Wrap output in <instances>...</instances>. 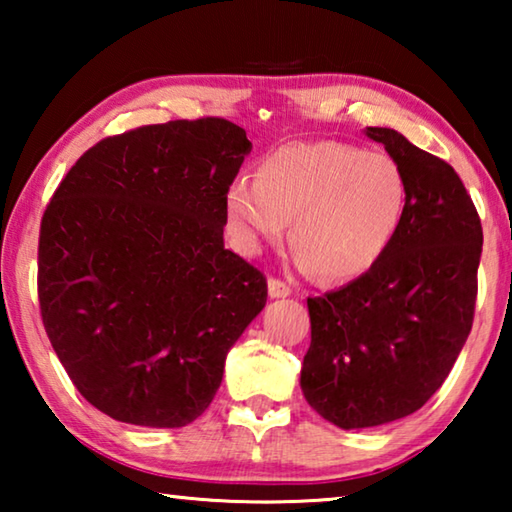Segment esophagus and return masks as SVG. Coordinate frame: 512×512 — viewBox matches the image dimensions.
I'll return each instance as SVG.
<instances>
[{
	"mask_svg": "<svg viewBox=\"0 0 512 512\" xmlns=\"http://www.w3.org/2000/svg\"><path fill=\"white\" fill-rule=\"evenodd\" d=\"M268 296L271 298H289L291 296V287L289 284H284L282 280H268Z\"/></svg>",
	"mask_w": 512,
	"mask_h": 512,
	"instance_id": "esophagus-1",
	"label": "esophagus"
}]
</instances>
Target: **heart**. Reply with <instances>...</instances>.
I'll return each mask as SVG.
<instances>
[{
    "instance_id": "1",
    "label": "heart",
    "mask_w": 512,
    "mask_h": 512,
    "mask_svg": "<svg viewBox=\"0 0 512 512\" xmlns=\"http://www.w3.org/2000/svg\"><path fill=\"white\" fill-rule=\"evenodd\" d=\"M409 207L402 164L343 142H296L264 155L257 178L225 189V216L244 250L280 241L291 223L298 266L354 280L377 266Z\"/></svg>"
}]
</instances>
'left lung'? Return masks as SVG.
Listing matches in <instances>:
<instances>
[{
	"instance_id": "left-lung-1",
	"label": "left lung",
	"mask_w": 512,
	"mask_h": 512,
	"mask_svg": "<svg viewBox=\"0 0 512 512\" xmlns=\"http://www.w3.org/2000/svg\"><path fill=\"white\" fill-rule=\"evenodd\" d=\"M409 180V207L391 248L368 273L309 298L311 345L300 388L341 429L406 418L443 386L472 329L483 230L445 160L393 128H366Z\"/></svg>"
}]
</instances>
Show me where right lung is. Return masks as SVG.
<instances>
[{
    "label": "right lung",
    "mask_w": 512,
    "mask_h": 512,
    "mask_svg": "<svg viewBox=\"0 0 512 512\" xmlns=\"http://www.w3.org/2000/svg\"><path fill=\"white\" fill-rule=\"evenodd\" d=\"M253 149L228 119L169 121L85 151L40 225L51 348L101 413L194 422L266 305V277L225 248V189Z\"/></svg>",
    "instance_id": "add662e5"
}]
</instances>
